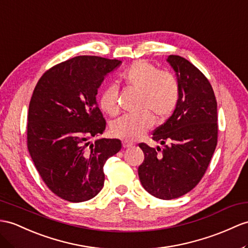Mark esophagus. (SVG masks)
<instances>
[{
    "label": "esophagus",
    "mask_w": 248,
    "mask_h": 248,
    "mask_svg": "<svg viewBox=\"0 0 248 248\" xmlns=\"http://www.w3.org/2000/svg\"><path fill=\"white\" fill-rule=\"evenodd\" d=\"M122 144H123V147H124V148H129V147H131V146H132V143L126 142V141H124Z\"/></svg>",
    "instance_id": "34e87169"
}]
</instances>
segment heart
I'll use <instances>...</instances> for the list:
<instances>
[{
	"mask_svg": "<svg viewBox=\"0 0 248 248\" xmlns=\"http://www.w3.org/2000/svg\"><path fill=\"white\" fill-rule=\"evenodd\" d=\"M125 87L141 93L140 110L138 116L126 114L113 121L111 134L125 141H136L154 125V117L166 119L176 109L181 95L180 84L170 72L161 71L145 60H138L120 74ZM118 88L107 85L100 95V107L106 113L114 116L119 112ZM151 113L149 114V112Z\"/></svg>",
	"mask_w": 248,
	"mask_h": 248,
	"instance_id": "b5f03b06",
	"label": "heart"
}]
</instances>
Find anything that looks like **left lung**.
Returning <instances> with one entry per match:
<instances>
[{
  "mask_svg": "<svg viewBox=\"0 0 248 248\" xmlns=\"http://www.w3.org/2000/svg\"><path fill=\"white\" fill-rule=\"evenodd\" d=\"M167 62L180 84V101L171 117L153 134L164 147L140 143L144 161L138 173L150 195L171 200L190 191L206 171L218 142L217 101L209 81L180 56Z\"/></svg>",
  "mask_w": 248,
  "mask_h": 248,
  "instance_id": "obj_1",
  "label": "left lung"
}]
</instances>
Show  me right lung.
<instances>
[{"label":"right lung","mask_w":248,"mask_h":248,"mask_svg":"<svg viewBox=\"0 0 248 248\" xmlns=\"http://www.w3.org/2000/svg\"><path fill=\"white\" fill-rule=\"evenodd\" d=\"M119 60L75 57L41 77L29 103L27 146L42 180L69 202L88 201L104 186L103 166L122 147L103 134L106 121L95 96Z\"/></svg>","instance_id":"add662e5"}]
</instances>
